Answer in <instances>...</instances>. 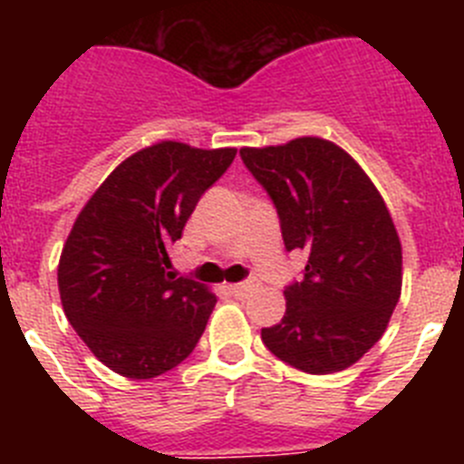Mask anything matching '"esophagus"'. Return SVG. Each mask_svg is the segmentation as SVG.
<instances>
[{"instance_id":"1","label":"esophagus","mask_w":464,"mask_h":464,"mask_svg":"<svg viewBox=\"0 0 464 464\" xmlns=\"http://www.w3.org/2000/svg\"><path fill=\"white\" fill-rule=\"evenodd\" d=\"M257 288V281H241V283H235V285H229V293L235 295V297H246L248 293H253V290Z\"/></svg>"}]
</instances>
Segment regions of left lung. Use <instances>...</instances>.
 <instances>
[{"label": "left lung", "mask_w": 464, "mask_h": 464, "mask_svg": "<svg viewBox=\"0 0 464 464\" xmlns=\"http://www.w3.org/2000/svg\"><path fill=\"white\" fill-rule=\"evenodd\" d=\"M241 160L276 207L283 244L304 251L285 315L262 342L306 374L358 362L381 339L401 293V244L370 176L337 143L299 137L241 149Z\"/></svg>", "instance_id": "8db88e82"}]
</instances>
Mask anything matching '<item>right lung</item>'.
Listing matches in <instances>:
<instances>
[{
    "mask_svg": "<svg viewBox=\"0 0 464 464\" xmlns=\"http://www.w3.org/2000/svg\"><path fill=\"white\" fill-rule=\"evenodd\" d=\"M235 155L237 149L153 143L122 160L73 223L57 265L63 309L116 374L155 379L202 337L216 295L167 272V251Z\"/></svg>",
    "mask_w": 464,
    "mask_h": 464,
    "instance_id": "1",
    "label": "right lung"
}]
</instances>
